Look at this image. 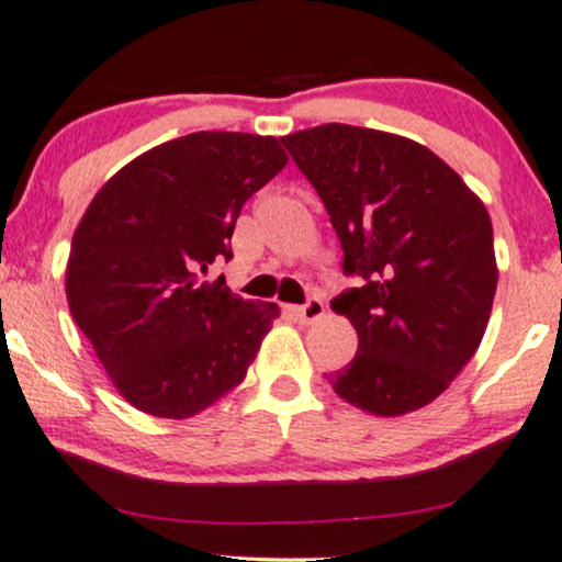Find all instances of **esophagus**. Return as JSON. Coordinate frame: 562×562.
<instances>
[{"label":"esophagus","mask_w":562,"mask_h":562,"mask_svg":"<svg viewBox=\"0 0 562 562\" xmlns=\"http://www.w3.org/2000/svg\"><path fill=\"white\" fill-rule=\"evenodd\" d=\"M292 315H294V321H300V323H315L325 315V304L317 300V296H310V300L300 304V307H292Z\"/></svg>","instance_id":"1"}]
</instances>
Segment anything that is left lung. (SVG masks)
<instances>
[{"instance_id":"1","label":"left lung","mask_w":562,"mask_h":562,"mask_svg":"<svg viewBox=\"0 0 562 562\" xmlns=\"http://www.w3.org/2000/svg\"><path fill=\"white\" fill-rule=\"evenodd\" d=\"M281 143L328 211L344 273L362 279L330 302L357 328V357L325 378L375 417L417 412L474 357L493 313L487 207L408 137L330 122Z\"/></svg>"}]
</instances>
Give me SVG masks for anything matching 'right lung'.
I'll return each instance as SVG.
<instances>
[{"label":"right lung","mask_w":562,"mask_h":562,"mask_svg":"<svg viewBox=\"0 0 562 562\" xmlns=\"http://www.w3.org/2000/svg\"><path fill=\"white\" fill-rule=\"evenodd\" d=\"M276 137L192 133L145 150L90 200L67 262V302L116 391L187 419L237 387L279 307L232 294L241 205L286 166Z\"/></svg>","instance_id":"add662e5"}]
</instances>
